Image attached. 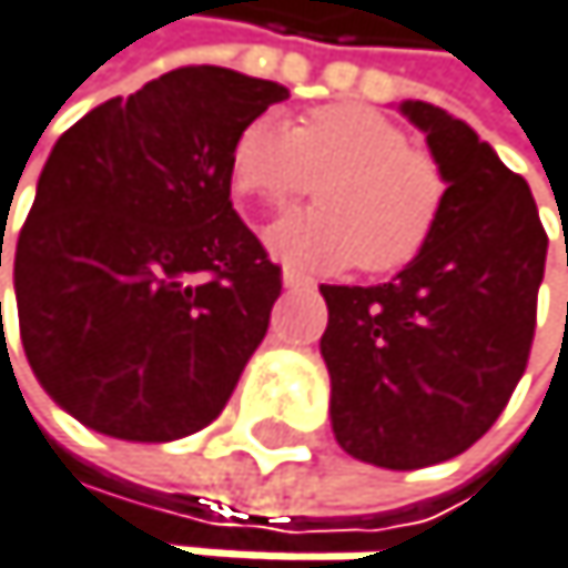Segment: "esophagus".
Returning <instances> with one entry per match:
<instances>
[{"instance_id":"obj_1","label":"esophagus","mask_w":568,"mask_h":568,"mask_svg":"<svg viewBox=\"0 0 568 568\" xmlns=\"http://www.w3.org/2000/svg\"><path fill=\"white\" fill-rule=\"evenodd\" d=\"M282 282H286V290H313L316 282L310 278V275H303V272H296V268H286L282 272Z\"/></svg>"}]
</instances>
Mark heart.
Masks as SVG:
<instances>
[{
  "label": "heart",
  "mask_w": 568,
  "mask_h": 568,
  "mask_svg": "<svg viewBox=\"0 0 568 568\" xmlns=\"http://www.w3.org/2000/svg\"><path fill=\"white\" fill-rule=\"evenodd\" d=\"M231 183L248 201L286 207L316 186L320 207L268 227L296 265H357L382 275L416 258L439 224L446 170L364 104H323L293 129L258 115L231 145Z\"/></svg>",
  "instance_id": "1"
}]
</instances>
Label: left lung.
<instances>
[{
    "mask_svg": "<svg viewBox=\"0 0 568 568\" xmlns=\"http://www.w3.org/2000/svg\"><path fill=\"white\" fill-rule=\"evenodd\" d=\"M449 190L429 245L382 286H320L331 419L354 460L419 470L470 449L525 375L549 234L477 132L402 101Z\"/></svg>",
    "mask_w": 568,
    "mask_h": 568,
    "instance_id": "obj_1",
    "label": "left lung"
}]
</instances>
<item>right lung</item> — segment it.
Listing matches in <instances>:
<instances>
[{
    "label": "right lung",
    "instance_id": "1",
    "mask_svg": "<svg viewBox=\"0 0 568 568\" xmlns=\"http://www.w3.org/2000/svg\"><path fill=\"white\" fill-rule=\"evenodd\" d=\"M286 98L227 68H176L57 139L12 282L37 382L88 429L170 443L227 405L282 293L231 207V145Z\"/></svg>",
    "mask_w": 568,
    "mask_h": 568
}]
</instances>
